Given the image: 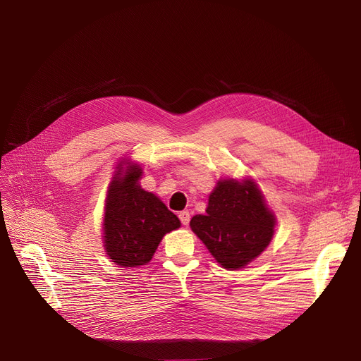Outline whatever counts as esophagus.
<instances>
[{
	"instance_id": "1",
	"label": "esophagus",
	"mask_w": 361,
	"mask_h": 361,
	"mask_svg": "<svg viewBox=\"0 0 361 361\" xmlns=\"http://www.w3.org/2000/svg\"><path fill=\"white\" fill-rule=\"evenodd\" d=\"M178 218H180V221H181V224H183L184 226H187V225L190 224V213H188L187 210L180 212V213H178Z\"/></svg>"
}]
</instances>
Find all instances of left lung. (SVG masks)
<instances>
[{"mask_svg": "<svg viewBox=\"0 0 361 361\" xmlns=\"http://www.w3.org/2000/svg\"><path fill=\"white\" fill-rule=\"evenodd\" d=\"M276 218L252 180H221L209 196L206 214L190 228L225 269H241L270 244Z\"/></svg>", "mask_w": 361, "mask_h": 361, "instance_id": "1", "label": "left lung"}]
</instances>
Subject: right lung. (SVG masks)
I'll return each instance as SVG.
<instances>
[{
  "label": "right lung",
  "mask_w": 361,
  "mask_h": 361,
  "mask_svg": "<svg viewBox=\"0 0 361 361\" xmlns=\"http://www.w3.org/2000/svg\"><path fill=\"white\" fill-rule=\"evenodd\" d=\"M123 162L109 185L104 212V248L120 267L145 266L165 233L180 228V219L149 191L139 185L142 168Z\"/></svg>",
  "instance_id": "right-lung-1"
}]
</instances>
